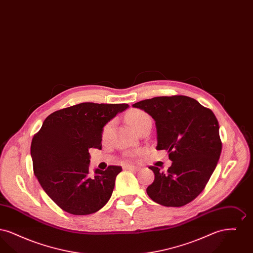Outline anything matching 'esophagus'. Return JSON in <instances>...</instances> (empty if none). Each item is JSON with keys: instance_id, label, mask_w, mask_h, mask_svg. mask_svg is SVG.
I'll return each mask as SVG.
<instances>
[{"instance_id": "1", "label": "esophagus", "mask_w": 253, "mask_h": 253, "mask_svg": "<svg viewBox=\"0 0 253 253\" xmlns=\"http://www.w3.org/2000/svg\"><path fill=\"white\" fill-rule=\"evenodd\" d=\"M124 169H129V170H139L140 169L138 166H133V165H125Z\"/></svg>"}]
</instances>
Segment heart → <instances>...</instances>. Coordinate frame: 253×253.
Returning <instances> with one entry per match:
<instances>
[{
  "instance_id": "obj_1",
  "label": "heart",
  "mask_w": 253,
  "mask_h": 253,
  "mask_svg": "<svg viewBox=\"0 0 253 253\" xmlns=\"http://www.w3.org/2000/svg\"><path fill=\"white\" fill-rule=\"evenodd\" d=\"M147 120H150V117L143 111H140V110H132L126 116V121L130 124V126L133 130H136L138 127H140ZM113 125H114V122L111 121L107 123L105 125V127L103 128V131H102V138L103 139L108 138L110 133L112 132ZM140 155H141V152L135 153V156H140Z\"/></svg>"
}]
</instances>
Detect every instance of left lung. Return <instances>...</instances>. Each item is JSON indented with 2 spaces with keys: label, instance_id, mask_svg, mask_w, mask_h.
Masks as SVG:
<instances>
[{
  "label": "left lung",
  "instance_id": "8db88e82",
  "mask_svg": "<svg viewBox=\"0 0 253 253\" xmlns=\"http://www.w3.org/2000/svg\"><path fill=\"white\" fill-rule=\"evenodd\" d=\"M156 121L157 150L168 151L166 171L151 166L155 180L147 188L152 200L182 207L204 190L222 151L219 124L211 109L190 96H157L132 104Z\"/></svg>",
  "mask_w": 253,
  "mask_h": 253
}]
</instances>
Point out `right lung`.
<instances>
[{"label": "right lung", "mask_w": 253, "mask_h": 253, "mask_svg": "<svg viewBox=\"0 0 253 253\" xmlns=\"http://www.w3.org/2000/svg\"><path fill=\"white\" fill-rule=\"evenodd\" d=\"M128 104L84 102L49 115L31 142L37 179L64 211L86 215L108 202L121 166L89 169L90 148L101 149L103 127Z\"/></svg>", "instance_id": "add662e5"}]
</instances>
